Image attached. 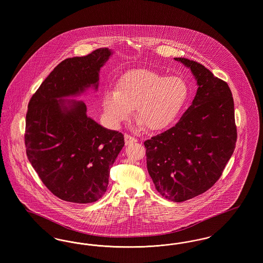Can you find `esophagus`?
<instances>
[{"instance_id":"1","label":"esophagus","mask_w":263,"mask_h":263,"mask_svg":"<svg viewBox=\"0 0 263 263\" xmlns=\"http://www.w3.org/2000/svg\"><path fill=\"white\" fill-rule=\"evenodd\" d=\"M124 139H125L126 145H129V144H132V143L137 142V139H136V138L132 137V136L128 135V134L124 135Z\"/></svg>"}]
</instances>
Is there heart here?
<instances>
[{
	"instance_id": "obj_1",
	"label": "heart",
	"mask_w": 263,
	"mask_h": 263,
	"mask_svg": "<svg viewBox=\"0 0 263 263\" xmlns=\"http://www.w3.org/2000/svg\"><path fill=\"white\" fill-rule=\"evenodd\" d=\"M186 83L177 76L164 77L147 69L131 70L116 83L115 89L102 95V108L106 120L119 126L131 116L152 131L170 125L187 100Z\"/></svg>"
}]
</instances>
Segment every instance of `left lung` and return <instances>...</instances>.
<instances>
[{"instance_id":"8db88e82","label":"left lung","mask_w":263,"mask_h":263,"mask_svg":"<svg viewBox=\"0 0 263 263\" xmlns=\"http://www.w3.org/2000/svg\"><path fill=\"white\" fill-rule=\"evenodd\" d=\"M190 68L198 89L175 126L144 142L147 168L157 191L183 202L212 187L237 142L232 91L200 63L175 58Z\"/></svg>"}]
</instances>
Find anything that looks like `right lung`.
Returning <instances> with one entry per match:
<instances>
[{
    "label": "right lung",
    "instance_id": "1",
    "mask_svg": "<svg viewBox=\"0 0 263 263\" xmlns=\"http://www.w3.org/2000/svg\"><path fill=\"white\" fill-rule=\"evenodd\" d=\"M107 48L59 63L28 102L25 120L26 156L43 184L58 198L80 204L99 200L109 172L124 146L122 133L103 128L87 116L83 101L66 106L64 97L98 88ZM61 98V100H57Z\"/></svg>",
    "mask_w": 263,
    "mask_h": 263
}]
</instances>
